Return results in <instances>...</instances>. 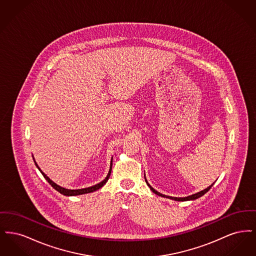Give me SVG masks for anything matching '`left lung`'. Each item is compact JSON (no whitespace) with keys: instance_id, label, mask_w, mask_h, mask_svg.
<instances>
[{"instance_id":"1","label":"left lung","mask_w":256,"mask_h":256,"mask_svg":"<svg viewBox=\"0 0 256 256\" xmlns=\"http://www.w3.org/2000/svg\"><path fill=\"white\" fill-rule=\"evenodd\" d=\"M148 184V186L150 188V190L154 193V194H156V195L160 196H163V198H170V200H178V202H185V200H196V198H200L202 196L204 195L206 192H208L209 190H210V188L213 186V184L212 185H210L209 187H207L206 189H204V190H202V191H200V192H198V193H196V194H194V195L188 196H185V198H174V196H165L162 195V194H160L158 193L156 190H154L148 183L146 182Z\"/></svg>"}]
</instances>
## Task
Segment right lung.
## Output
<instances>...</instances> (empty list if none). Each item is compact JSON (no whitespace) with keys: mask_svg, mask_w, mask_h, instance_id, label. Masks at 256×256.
<instances>
[{"mask_svg":"<svg viewBox=\"0 0 256 256\" xmlns=\"http://www.w3.org/2000/svg\"><path fill=\"white\" fill-rule=\"evenodd\" d=\"M34 163H36V165L37 168L39 169V170L41 172V174H43V176L46 178V180L56 190V191H58L60 194L64 196H78V195H82V194H87V193H91V192H94V191H96L98 189H100V187H102L106 182L108 180V178H110V174H111V169H112V160H111V164H110V172H108V174L106 176V178L102 182L98 183L96 185H94V186H91V187H88V188H84V189H78V190H69V189H65V188H62L60 186H58V184H56V183L54 182H52L50 180L49 178L42 172V170H40V168L38 167V165L36 164V160H34Z\"/></svg>","mask_w":256,"mask_h":256,"instance_id":"right-lung-1","label":"right lung"}]
</instances>
